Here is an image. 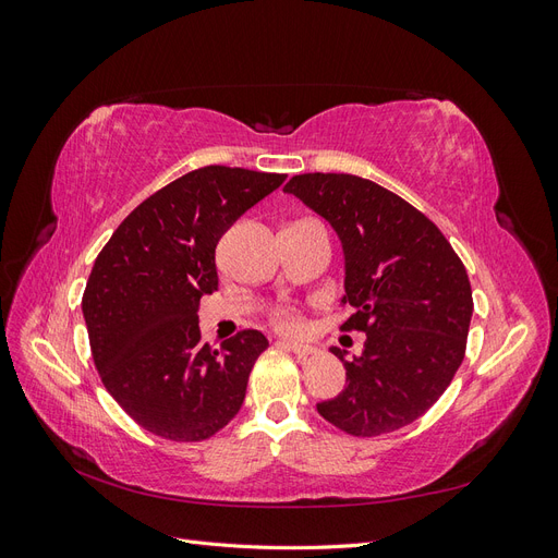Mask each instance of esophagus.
Segmentation results:
<instances>
[{
  "label": "esophagus",
  "mask_w": 558,
  "mask_h": 558,
  "mask_svg": "<svg viewBox=\"0 0 558 558\" xmlns=\"http://www.w3.org/2000/svg\"><path fill=\"white\" fill-rule=\"evenodd\" d=\"M279 347L283 349H291L293 353H298V356H310V353L314 351L310 344H302V342H291V340H281Z\"/></svg>",
  "instance_id": "34e87169"
}]
</instances>
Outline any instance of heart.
<instances>
[{"label":"heart","mask_w":558,"mask_h":558,"mask_svg":"<svg viewBox=\"0 0 558 558\" xmlns=\"http://www.w3.org/2000/svg\"><path fill=\"white\" fill-rule=\"evenodd\" d=\"M281 328H286V330H298V328H300L298 318H293V316H281Z\"/></svg>","instance_id":"b5f03b06"}]
</instances>
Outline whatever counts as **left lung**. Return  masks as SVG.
I'll return each mask as SVG.
<instances>
[{
    "mask_svg": "<svg viewBox=\"0 0 558 558\" xmlns=\"http://www.w3.org/2000/svg\"><path fill=\"white\" fill-rule=\"evenodd\" d=\"M300 197L337 232L344 253L342 330L365 332L361 356L344 361L342 393L318 414L356 437L412 424L445 393L463 363L472 318L468 272L437 226L379 183L353 174H298Z\"/></svg>",
    "mask_w": 558,
    "mask_h": 558,
    "instance_id": "left-lung-1",
    "label": "left lung"
}]
</instances>
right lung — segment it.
Returning a JSON list of instances; mask_svg holds the SVG:
<instances>
[{
    "label": "right lung",
    "mask_w": 558,
    "mask_h": 558,
    "mask_svg": "<svg viewBox=\"0 0 558 558\" xmlns=\"http://www.w3.org/2000/svg\"><path fill=\"white\" fill-rule=\"evenodd\" d=\"M286 174L209 165L167 183L116 228L83 293L93 361L148 433L199 442L240 412L260 330L202 342L199 298L218 289L216 244Z\"/></svg>",
    "instance_id": "obj_1"
}]
</instances>
